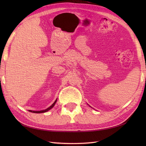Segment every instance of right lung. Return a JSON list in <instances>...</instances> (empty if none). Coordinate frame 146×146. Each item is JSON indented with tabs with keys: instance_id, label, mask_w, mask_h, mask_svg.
I'll return each mask as SVG.
<instances>
[{
	"instance_id": "1",
	"label": "right lung",
	"mask_w": 146,
	"mask_h": 146,
	"mask_svg": "<svg viewBox=\"0 0 146 146\" xmlns=\"http://www.w3.org/2000/svg\"><path fill=\"white\" fill-rule=\"evenodd\" d=\"M56 102H57V98H56V100L54 101V103L52 104L50 107H49L48 108H46V109H45V110H39V111H35V110H29V111H31V112H33V113H44V112H46V111H48V110L51 109V108L54 106V105L56 104Z\"/></svg>"
}]
</instances>
